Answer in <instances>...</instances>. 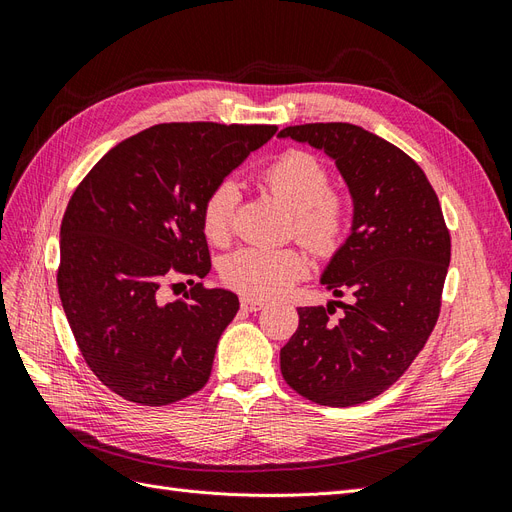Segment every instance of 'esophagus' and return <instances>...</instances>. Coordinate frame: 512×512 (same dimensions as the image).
Segmentation results:
<instances>
[{
    "label": "esophagus",
    "mask_w": 512,
    "mask_h": 512,
    "mask_svg": "<svg viewBox=\"0 0 512 512\" xmlns=\"http://www.w3.org/2000/svg\"><path fill=\"white\" fill-rule=\"evenodd\" d=\"M267 303L262 299H252V297H243L241 299V307L245 309V312H260L262 307H265Z\"/></svg>",
    "instance_id": "esophagus-1"
}]
</instances>
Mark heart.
I'll return each instance as SVG.
<instances>
[{
    "mask_svg": "<svg viewBox=\"0 0 512 512\" xmlns=\"http://www.w3.org/2000/svg\"><path fill=\"white\" fill-rule=\"evenodd\" d=\"M265 188L292 211V230L318 254H333L350 224V200L331 188V170L314 153L288 149L260 173ZM239 190L230 179L207 194L200 209V226L209 243L226 245L232 235ZM309 260L301 247H241L222 265L228 288L252 299H269L284 292L307 273Z\"/></svg>",
    "mask_w": 512,
    "mask_h": 512,
    "instance_id": "obj_1",
    "label": "heart"
}]
</instances>
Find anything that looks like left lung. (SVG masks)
<instances>
[{"label":"left lung","mask_w":512,"mask_h":512,"mask_svg":"<svg viewBox=\"0 0 512 512\" xmlns=\"http://www.w3.org/2000/svg\"><path fill=\"white\" fill-rule=\"evenodd\" d=\"M280 136L324 149L354 200V222L322 284L345 309L299 307V329L280 352L292 391L346 408L395 384L436 327L451 262L436 190L408 153L352 123H303Z\"/></svg>","instance_id":"1"}]
</instances>
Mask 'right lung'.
I'll return each instance as SVG.
<instances>
[{"mask_svg":"<svg viewBox=\"0 0 512 512\" xmlns=\"http://www.w3.org/2000/svg\"><path fill=\"white\" fill-rule=\"evenodd\" d=\"M277 126L158 123L115 145L74 190L61 220L57 288L87 367L141 406H168L207 384L237 294L205 288L200 226L207 194ZM191 292L164 304L161 288Z\"/></svg>","mask_w":512,"mask_h":512,"instance_id":"add662e5","label":"right lung"}]
</instances>
